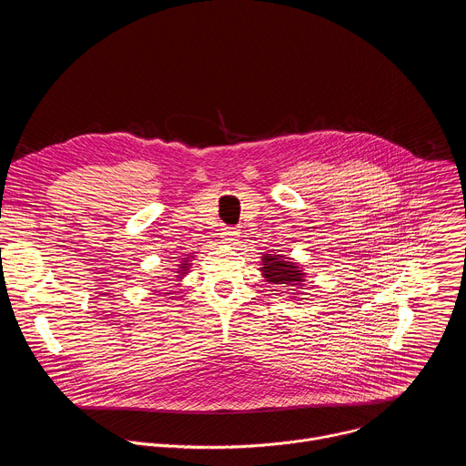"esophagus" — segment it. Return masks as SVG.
Segmentation results:
<instances>
[{
  "label": "esophagus",
  "mask_w": 466,
  "mask_h": 466,
  "mask_svg": "<svg viewBox=\"0 0 466 466\" xmlns=\"http://www.w3.org/2000/svg\"><path fill=\"white\" fill-rule=\"evenodd\" d=\"M238 236H239V232H238L234 227H227V228H223V232H221V238H223L225 243H234V241H238Z\"/></svg>",
  "instance_id": "esophagus-1"
}]
</instances>
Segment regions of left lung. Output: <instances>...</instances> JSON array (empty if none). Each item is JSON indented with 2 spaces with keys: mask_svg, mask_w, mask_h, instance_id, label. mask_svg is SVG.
<instances>
[{
  "mask_svg": "<svg viewBox=\"0 0 466 466\" xmlns=\"http://www.w3.org/2000/svg\"><path fill=\"white\" fill-rule=\"evenodd\" d=\"M261 273L268 282L282 284V286H300L304 277V273L297 268L295 263L286 261L280 256H273V254L263 256Z\"/></svg>",
  "mask_w": 466,
  "mask_h": 466,
  "instance_id": "left-lung-1",
  "label": "left lung"
}]
</instances>
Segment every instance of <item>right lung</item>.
I'll return each instance as SVG.
<instances>
[{"mask_svg":"<svg viewBox=\"0 0 466 466\" xmlns=\"http://www.w3.org/2000/svg\"><path fill=\"white\" fill-rule=\"evenodd\" d=\"M187 268H189V265H187V263H186V259H184V263L180 265V269H178V273H180V275H177V277H182V273H184V271H187Z\"/></svg>","mask_w":466,"mask_h":466,"instance_id":"obj_1","label":"right lung"}]
</instances>
